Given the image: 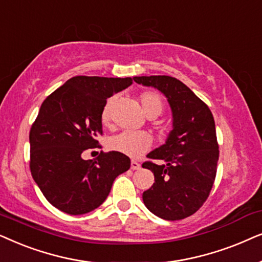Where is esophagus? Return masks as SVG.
Instances as JSON below:
<instances>
[{"label": "esophagus", "instance_id": "1", "mask_svg": "<svg viewBox=\"0 0 262 262\" xmlns=\"http://www.w3.org/2000/svg\"><path fill=\"white\" fill-rule=\"evenodd\" d=\"M130 167H132V170H140L141 169V164L135 162V160H132Z\"/></svg>", "mask_w": 262, "mask_h": 262}]
</instances>
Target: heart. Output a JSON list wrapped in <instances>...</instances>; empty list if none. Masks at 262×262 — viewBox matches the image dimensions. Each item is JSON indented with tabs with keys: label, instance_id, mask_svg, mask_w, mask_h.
<instances>
[{
	"label": "heart",
	"instance_id": "heart-1",
	"mask_svg": "<svg viewBox=\"0 0 262 262\" xmlns=\"http://www.w3.org/2000/svg\"><path fill=\"white\" fill-rule=\"evenodd\" d=\"M114 98H110L104 105L102 110V122L107 124L111 118V110L114 105ZM141 106L144 113L148 117H157L162 114L164 104L160 97L157 93L145 92L140 97ZM151 137L142 132H121L114 137H111L107 141V147L115 152H120L122 155L138 158L144 155L151 146Z\"/></svg>",
	"mask_w": 262,
	"mask_h": 262
}]
</instances>
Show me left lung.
Listing matches in <instances>:
<instances>
[{
    "label": "left lung",
    "instance_id": "left-lung-1",
    "mask_svg": "<svg viewBox=\"0 0 262 262\" xmlns=\"http://www.w3.org/2000/svg\"><path fill=\"white\" fill-rule=\"evenodd\" d=\"M133 79L162 92L172 113V129L165 144L147 155L163 164H142L155 175V183L144 191L142 200L157 217L166 221L184 219L202 206L213 187L219 158L213 115L176 78L151 75Z\"/></svg>",
    "mask_w": 262,
    "mask_h": 262
}]
</instances>
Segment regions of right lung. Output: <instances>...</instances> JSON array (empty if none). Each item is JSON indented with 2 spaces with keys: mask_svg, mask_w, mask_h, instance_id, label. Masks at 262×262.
<instances>
[{
  "mask_svg": "<svg viewBox=\"0 0 262 262\" xmlns=\"http://www.w3.org/2000/svg\"><path fill=\"white\" fill-rule=\"evenodd\" d=\"M133 83L132 78L74 76L44 100L30 132L31 173L52 206L78 215L105 201L115 179L130 167L120 152L82 159L98 145L106 99Z\"/></svg>",
  "mask_w": 262,
  "mask_h": 262,
  "instance_id": "right-lung-1",
  "label": "right lung"
}]
</instances>
